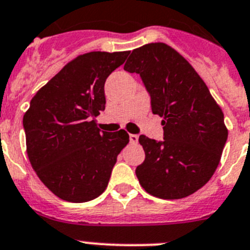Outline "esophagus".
Wrapping results in <instances>:
<instances>
[{"label":"esophagus","instance_id":"1","mask_svg":"<svg viewBox=\"0 0 250 250\" xmlns=\"http://www.w3.org/2000/svg\"><path fill=\"white\" fill-rule=\"evenodd\" d=\"M137 141H139V135L130 134V142L131 144H137Z\"/></svg>","mask_w":250,"mask_h":250}]
</instances>
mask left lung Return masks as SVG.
I'll use <instances>...</instances> for the list:
<instances>
[{"label":"left lung","instance_id":"left-lung-1","mask_svg":"<svg viewBox=\"0 0 250 250\" xmlns=\"http://www.w3.org/2000/svg\"><path fill=\"white\" fill-rule=\"evenodd\" d=\"M139 73L162 120L163 140L141 135L145 161L137 166L141 187L156 198H187L210 180L228 131L220 105L192 66L165 42L135 49L124 66Z\"/></svg>","mask_w":250,"mask_h":250}]
</instances>
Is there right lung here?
Returning a JSON list of instances; mask_svg holds the SVG:
<instances>
[{"mask_svg": "<svg viewBox=\"0 0 250 250\" xmlns=\"http://www.w3.org/2000/svg\"><path fill=\"white\" fill-rule=\"evenodd\" d=\"M129 51L77 56L30 101L23 116L30 165L45 187L70 203H85L106 189L116 157L129 144L125 130L101 131L104 83Z\"/></svg>", "mask_w": 250, "mask_h": 250, "instance_id": "obj_1", "label": "right lung"}]
</instances>
